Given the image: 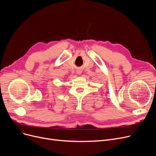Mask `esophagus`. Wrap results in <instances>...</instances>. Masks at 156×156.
Masks as SVG:
<instances>
[{"instance_id": "1", "label": "esophagus", "mask_w": 156, "mask_h": 156, "mask_svg": "<svg viewBox=\"0 0 156 156\" xmlns=\"http://www.w3.org/2000/svg\"><path fill=\"white\" fill-rule=\"evenodd\" d=\"M76 73L78 74H82V71H81L80 69H78V70H76Z\"/></svg>"}]
</instances>
